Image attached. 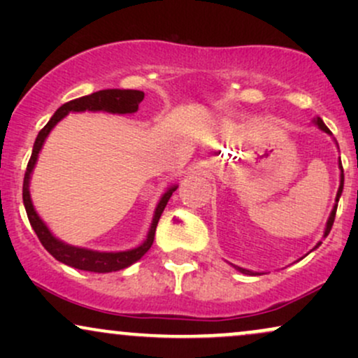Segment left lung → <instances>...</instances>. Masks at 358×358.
Listing matches in <instances>:
<instances>
[{
    "label": "left lung",
    "instance_id": "1",
    "mask_svg": "<svg viewBox=\"0 0 358 358\" xmlns=\"http://www.w3.org/2000/svg\"><path fill=\"white\" fill-rule=\"evenodd\" d=\"M313 124H315L316 127H318V129H322L323 133L330 134V136H331L330 129H328V127L324 126V122L322 121V117H315V119H313ZM335 145H336V141H335ZM336 146H338V145H336ZM338 168H340V185H338V192H336L335 205H334V208H331V212H330V217H328V220H327V225H324V232H323V237H327L328 234H330V231H331V225H334V220H335L336 207H338V200H340V195H342V192H343V166H342V162H338ZM320 245H322V242H318V244L315 245V249H316V248H320ZM232 266H234V264H232ZM234 268H236V269L239 271V273H242V274H249V276H256V274H261V273H254V271H249V269L239 268V266H234Z\"/></svg>",
    "mask_w": 358,
    "mask_h": 358
}]
</instances>
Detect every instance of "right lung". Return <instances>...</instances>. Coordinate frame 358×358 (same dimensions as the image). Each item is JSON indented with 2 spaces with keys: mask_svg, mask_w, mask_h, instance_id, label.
Returning a JSON list of instances; mask_svg holds the SVG:
<instances>
[{
  "mask_svg": "<svg viewBox=\"0 0 358 358\" xmlns=\"http://www.w3.org/2000/svg\"><path fill=\"white\" fill-rule=\"evenodd\" d=\"M145 99V92L141 90H131V89H106L99 90V92H94L90 96L79 97V99H73L71 102H65L64 106H60L55 110L50 121L45 124V127L38 133V136L35 139L34 151H31V158L28 162L27 171H24V180H23V205L24 210H27L28 220H30L31 227L36 236H38L40 242L48 252L52 254L57 261L64 262V264L71 266V268L80 269V271H89V273H114V271L129 268L131 264L139 261L145 254L150 250L155 241V232L156 225H158L159 217H162L163 210H165L168 200H170L171 193H173L178 185H171L166 188V192L163 193L162 199H159L158 205H156L153 220H151L150 231L146 234V239L138 245V248L126 249V250H116V252H101V250H92L85 248H77V245H71L67 242L57 239L55 236L50 232V229L47 227V224L40 219V215L36 213L34 202H31L30 195V178L34 173V168L36 165V159H38V153L42 151L45 139H47L50 131L55 127L59 122L67 116L69 113H84V110H90V113H110V114H133L136 113L139 108V102Z\"/></svg>",
  "mask_w": 358,
  "mask_h": 358,
  "instance_id": "add662e5",
  "label": "right lung"
}]
</instances>
